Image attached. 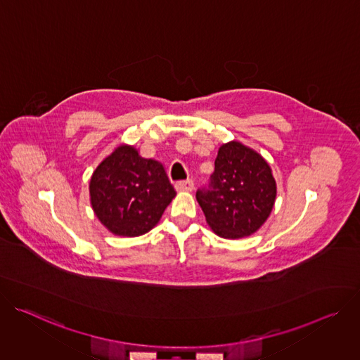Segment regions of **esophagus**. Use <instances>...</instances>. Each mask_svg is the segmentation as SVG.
I'll return each instance as SVG.
<instances>
[{
  "mask_svg": "<svg viewBox=\"0 0 360 360\" xmlns=\"http://www.w3.org/2000/svg\"><path fill=\"white\" fill-rule=\"evenodd\" d=\"M176 189L178 191H184V192H191L193 189V182L191 179H186V181H178L175 184Z\"/></svg>",
  "mask_w": 360,
  "mask_h": 360,
  "instance_id": "34e87169",
  "label": "esophagus"
}]
</instances>
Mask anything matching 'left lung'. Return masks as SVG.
<instances>
[{
    "label": "left lung",
    "instance_id": "1",
    "mask_svg": "<svg viewBox=\"0 0 360 360\" xmlns=\"http://www.w3.org/2000/svg\"><path fill=\"white\" fill-rule=\"evenodd\" d=\"M276 199V181L259 152L231 141L219 146L208 189L196 192L207 224L221 238L239 239L258 231Z\"/></svg>",
    "mask_w": 360,
    "mask_h": 360
}]
</instances>
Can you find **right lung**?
Returning a JSON list of instances; mask_svg holds the SVG:
<instances>
[{
    "mask_svg": "<svg viewBox=\"0 0 360 360\" xmlns=\"http://www.w3.org/2000/svg\"><path fill=\"white\" fill-rule=\"evenodd\" d=\"M175 196L165 167L142 158L128 143L102 160L89 181L92 211L115 236L135 238L149 232Z\"/></svg>",
    "mask_w": 360,
    "mask_h": 360,
    "instance_id": "1",
    "label": "right lung"
}]
</instances>
